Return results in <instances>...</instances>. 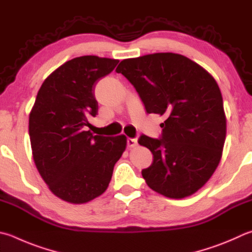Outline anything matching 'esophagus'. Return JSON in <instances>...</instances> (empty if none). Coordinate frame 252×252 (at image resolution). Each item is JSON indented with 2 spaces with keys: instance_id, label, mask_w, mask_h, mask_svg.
Listing matches in <instances>:
<instances>
[{
  "instance_id": "esophagus-1",
  "label": "esophagus",
  "mask_w": 252,
  "mask_h": 252,
  "mask_svg": "<svg viewBox=\"0 0 252 252\" xmlns=\"http://www.w3.org/2000/svg\"><path fill=\"white\" fill-rule=\"evenodd\" d=\"M127 148L130 149H133L135 146H138V141L136 139H127Z\"/></svg>"
}]
</instances>
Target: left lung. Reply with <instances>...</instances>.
<instances>
[{
    "label": "left lung",
    "instance_id": "1",
    "mask_svg": "<svg viewBox=\"0 0 252 252\" xmlns=\"http://www.w3.org/2000/svg\"><path fill=\"white\" fill-rule=\"evenodd\" d=\"M116 71L134 86L146 112L165 118L162 139H139L154 158L142 171L146 184L168 198L195 194L216 171L226 140L216 80L198 63L174 53L123 59Z\"/></svg>",
    "mask_w": 252,
    "mask_h": 252
}]
</instances>
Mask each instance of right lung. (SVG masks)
<instances>
[{"label":"right lung","mask_w":252,"mask_h":252,"mask_svg":"<svg viewBox=\"0 0 252 252\" xmlns=\"http://www.w3.org/2000/svg\"><path fill=\"white\" fill-rule=\"evenodd\" d=\"M118 63L98 56L66 62L44 80L30 112L35 165L49 190L67 203L85 204L102 195L126 151V135L86 131L98 113L94 85Z\"/></svg>","instance_id":"1"}]
</instances>
